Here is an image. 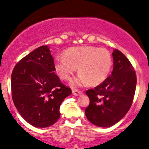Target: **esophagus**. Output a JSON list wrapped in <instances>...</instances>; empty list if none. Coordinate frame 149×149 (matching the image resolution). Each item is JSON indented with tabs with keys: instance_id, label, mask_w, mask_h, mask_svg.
Listing matches in <instances>:
<instances>
[{
	"instance_id": "obj_1",
	"label": "esophagus",
	"mask_w": 149,
	"mask_h": 149,
	"mask_svg": "<svg viewBox=\"0 0 149 149\" xmlns=\"http://www.w3.org/2000/svg\"><path fill=\"white\" fill-rule=\"evenodd\" d=\"M72 92H73V94L75 96H78L79 94H82V91H79L77 89H73L72 90Z\"/></svg>"
}]
</instances>
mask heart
Here are the masks:
<instances>
[{"mask_svg":"<svg viewBox=\"0 0 149 149\" xmlns=\"http://www.w3.org/2000/svg\"><path fill=\"white\" fill-rule=\"evenodd\" d=\"M56 58L53 67L55 73L62 80L68 81L76 68L80 74L71 82L72 86L88 83L91 86L102 84L109 75L112 65V57L107 49L93 46L72 47Z\"/></svg>","mask_w":149,"mask_h":149,"instance_id":"b5f03b06","label":"heart"}]
</instances>
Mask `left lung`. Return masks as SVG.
<instances>
[{
    "mask_svg": "<svg viewBox=\"0 0 149 149\" xmlns=\"http://www.w3.org/2000/svg\"><path fill=\"white\" fill-rule=\"evenodd\" d=\"M112 57V74L94 88L86 91L90 102L85 115L99 127H110L120 120L130 109L136 91L137 78L131 63L117 49Z\"/></svg>",
    "mask_w": 149,
    "mask_h": 149,
    "instance_id": "8db88e82",
    "label": "left lung"
}]
</instances>
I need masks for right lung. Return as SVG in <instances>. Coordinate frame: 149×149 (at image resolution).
Returning a JSON list of instances; mask_svg holds the SVG:
<instances>
[{"label": "right lung", "instance_id": "add662e5", "mask_svg": "<svg viewBox=\"0 0 149 149\" xmlns=\"http://www.w3.org/2000/svg\"><path fill=\"white\" fill-rule=\"evenodd\" d=\"M53 63L49 49L43 45L21 59L12 71L13 103L22 118L34 127L56 123L61 103L72 93L55 75Z\"/></svg>", "mask_w": 149, "mask_h": 149}]
</instances>
